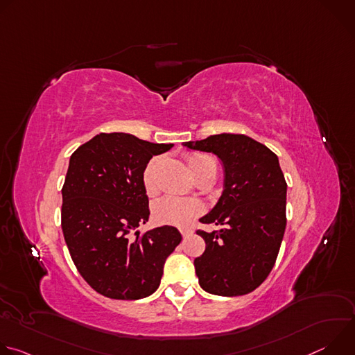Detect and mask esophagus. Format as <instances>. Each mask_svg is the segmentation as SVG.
Instances as JSON below:
<instances>
[{
	"instance_id": "1",
	"label": "esophagus",
	"mask_w": 355,
	"mask_h": 355,
	"mask_svg": "<svg viewBox=\"0 0 355 355\" xmlns=\"http://www.w3.org/2000/svg\"><path fill=\"white\" fill-rule=\"evenodd\" d=\"M180 232H181V234H182L184 237H188V236H191V234L193 233L191 229H187V227H182V229H180Z\"/></svg>"
}]
</instances>
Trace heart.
<instances>
[{"instance_id":"b5f03b06","label":"heart","mask_w":355,"mask_h":355,"mask_svg":"<svg viewBox=\"0 0 355 355\" xmlns=\"http://www.w3.org/2000/svg\"><path fill=\"white\" fill-rule=\"evenodd\" d=\"M159 160L153 159L143 171V185L148 195L156 192L155 185V171ZM187 164L196 180L204 175H216V160L205 153H191L187 156ZM202 212V204L195 199H182L175 196H166L160 199L155 205L153 216L157 223L173 225V226H187L195 216Z\"/></svg>"}]
</instances>
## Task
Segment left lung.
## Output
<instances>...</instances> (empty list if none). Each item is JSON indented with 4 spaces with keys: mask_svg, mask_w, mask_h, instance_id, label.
Masks as SVG:
<instances>
[{
    "mask_svg": "<svg viewBox=\"0 0 355 355\" xmlns=\"http://www.w3.org/2000/svg\"><path fill=\"white\" fill-rule=\"evenodd\" d=\"M182 146L215 155L223 167L222 195L199 219L223 227L196 232L207 243L193 261L199 285L212 295H245L271 272L286 226V182L278 157L244 135L220 133Z\"/></svg>",
    "mask_w": 355,
    "mask_h": 355,
    "instance_id": "1",
    "label": "left lung"
}]
</instances>
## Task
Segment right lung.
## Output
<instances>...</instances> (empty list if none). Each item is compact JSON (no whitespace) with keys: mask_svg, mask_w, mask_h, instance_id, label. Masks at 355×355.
I'll use <instances>...</instances> for the list:
<instances>
[{"mask_svg":"<svg viewBox=\"0 0 355 355\" xmlns=\"http://www.w3.org/2000/svg\"><path fill=\"white\" fill-rule=\"evenodd\" d=\"M173 146L99 133L70 157L63 234L78 272L101 295L135 300L156 292L167 257L182 240L174 226L136 230L150 216L143 171Z\"/></svg>","mask_w":355,"mask_h":355,"instance_id":"obj_1","label":"right lung"}]
</instances>
